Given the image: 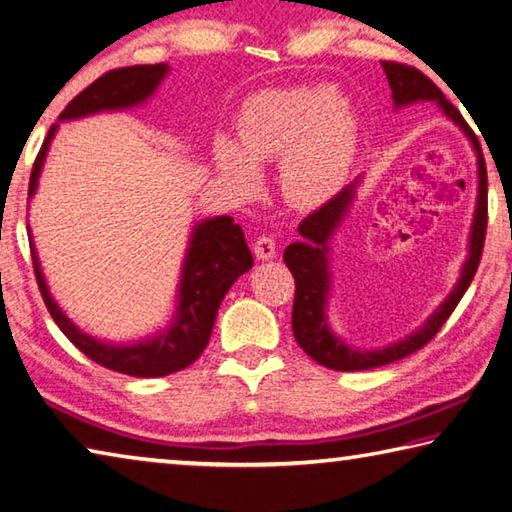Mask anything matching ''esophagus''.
Masks as SVG:
<instances>
[{"mask_svg": "<svg viewBox=\"0 0 512 512\" xmlns=\"http://www.w3.org/2000/svg\"><path fill=\"white\" fill-rule=\"evenodd\" d=\"M278 252V245L272 236H258L256 243H254V254L258 260H272L276 258Z\"/></svg>", "mask_w": 512, "mask_h": 512, "instance_id": "1", "label": "esophagus"}]
</instances>
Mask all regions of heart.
I'll list each match as a JSON object with an SVG mask.
<instances>
[{
  "mask_svg": "<svg viewBox=\"0 0 512 512\" xmlns=\"http://www.w3.org/2000/svg\"><path fill=\"white\" fill-rule=\"evenodd\" d=\"M354 118L330 84H305L252 95L238 113L236 142L218 136L211 162L225 185L245 196L258 185V169L285 160L292 198L314 205L334 194L350 165Z\"/></svg>",
  "mask_w": 512,
  "mask_h": 512,
  "instance_id": "b5f03b06",
  "label": "heart"
}]
</instances>
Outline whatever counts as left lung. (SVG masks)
Masks as SVG:
<instances>
[{"instance_id":"1","label":"left lung","mask_w":512,"mask_h":512,"mask_svg":"<svg viewBox=\"0 0 512 512\" xmlns=\"http://www.w3.org/2000/svg\"><path fill=\"white\" fill-rule=\"evenodd\" d=\"M381 66L392 89L394 109L399 111L403 106L417 102H435L443 111V115L464 131V136L470 140V147L475 151L477 158V202L468 234V256L464 260V265H461L455 287L450 289V294L443 298L437 310L432 312L417 330L403 336L399 341L379 347V350H361V347L347 343L341 334L334 332L330 314H327L332 298V240L336 236V231L343 227L347 214H350L356 200V191H359L363 182V173L356 176L354 182L343 187L330 202H325L321 209L314 211V214L307 216L303 223L298 225L301 240L289 245L283 254L285 265L289 267V272H292L296 283L292 332L296 343L303 347L310 359L325 365V368L339 372L379 368V365L399 361L403 356L417 352L419 347L426 345L432 336L441 330V325L448 321V316L461 301V296L466 294L472 278H475L486 238L488 176L486 162L484 156H481V147L475 133L470 131L466 120L461 118V113L446 100V95L437 89V84L432 82L430 77H426L417 69H412V66H403L397 62H381Z\"/></svg>"}]
</instances>
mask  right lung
Returning a JSON list of instances; mask_svg holds the SVG:
<instances>
[{
  "label": "right lung",
  "instance_id": "add662e5",
  "mask_svg": "<svg viewBox=\"0 0 512 512\" xmlns=\"http://www.w3.org/2000/svg\"><path fill=\"white\" fill-rule=\"evenodd\" d=\"M169 71V64L127 66V69L104 73L91 86H86L66 106L60 118H57V124H53L51 131H48L42 149L37 153L31 182H28V200L37 194V187H40L48 149H51L55 133L60 129V122L82 120L98 113L136 109V106H142L156 95L158 86ZM26 229L37 285H40L44 303L57 327L69 336V341L75 347H80L91 361L100 363L102 368L140 376V379L167 376L185 370L187 365L194 363L209 343L218 307L223 303L229 287L254 267V258L245 243L243 229L234 223V218L214 216L198 220L189 231V243L185 258H182L180 281L176 289V307H173L169 323L160 327L158 332L140 336L136 341L115 343L84 332L62 310L46 283L31 225Z\"/></svg>",
  "mask_w": 512,
  "mask_h": 512
}]
</instances>
